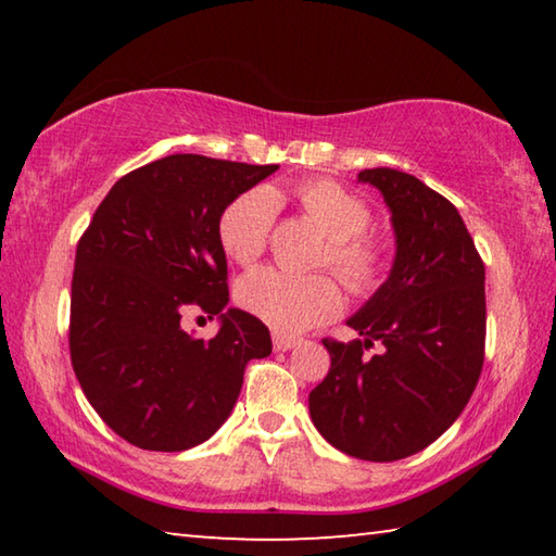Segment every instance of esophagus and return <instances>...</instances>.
<instances>
[{
    "label": "esophagus",
    "mask_w": 556,
    "mask_h": 556,
    "mask_svg": "<svg viewBox=\"0 0 556 556\" xmlns=\"http://www.w3.org/2000/svg\"><path fill=\"white\" fill-rule=\"evenodd\" d=\"M271 343H275V351H289L299 343L296 336H285V333H275L271 336Z\"/></svg>",
    "instance_id": "esophagus-1"
}]
</instances>
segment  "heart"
Listing matches in <instances>:
<instances>
[{
    "mask_svg": "<svg viewBox=\"0 0 556 556\" xmlns=\"http://www.w3.org/2000/svg\"><path fill=\"white\" fill-rule=\"evenodd\" d=\"M279 199L277 191L250 188L225 205L218 240L225 255L240 267H252L267 252ZM294 201L328 238L316 265L333 267L353 294L363 296L378 289L388 275L390 252L378 235L368 232L370 205L331 178L301 184ZM238 304L275 331L299 333L341 314L343 291L326 271L289 275L265 267L238 281Z\"/></svg>",
    "mask_w": 556,
    "mask_h": 556,
    "instance_id": "b5f03b06",
    "label": "heart"
}]
</instances>
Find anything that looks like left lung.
Wrapping results in <instances>:
<instances>
[{
    "mask_svg": "<svg viewBox=\"0 0 556 556\" xmlns=\"http://www.w3.org/2000/svg\"><path fill=\"white\" fill-rule=\"evenodd\" d=\"M357 181L392 211L397 255L384 285L348 326L363 338H324L331 370L308 394L321 437L348 456L400 460L454 425L485 357V267L454 203L394 168ZM381 343V353L364 351Z\"/></svg>",
    "mask_w": 556,
    "mask_h": 556,
    "instance_id": "obj_1",
    "label": "left lung"
}]
</instances>
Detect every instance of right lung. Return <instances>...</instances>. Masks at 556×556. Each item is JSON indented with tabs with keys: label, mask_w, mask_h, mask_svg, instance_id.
I'll use <instances>...</instances> for the list:
<instances>
[{
	"label": "right lung",
	"mask_w": 556,
	"mask_h": 556,
	"mask_svg": "<svg viewBox=\"0 0 556 556\" xmlns=\"http://www.w3.org/2000/svg\"><path fill=\"white\" fill-rule=\"evenodd\" d=\"M277 164L172 154L110 188L78 240L71 285V363L102 421L131 446L184 451L215 434L269 328L228 308L218 220ZM188 311L220 315L211 342L188 337Z\"/></svg>",
	"instance_id": "1"
}]
</instances>
